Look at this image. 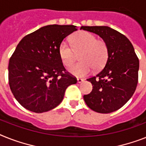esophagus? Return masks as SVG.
I'll return each instance as SVG.
<instances>
[{
	"instance_id": "1",
	"label": "esophagus",
	"mask_w": 146,
	"mask_h": 146,
	"mask_svg": "<svg viewBox=\"0 0 146 146\" xmlns=\"http://www.w3.org/2000/svg\"><path fill=\"white\" fill-rule=\"evenodd\" d=\"M77 80H78V83H79V84H80V83H82V82L84 81V79H82V78H78V79H77Z\"/></svg>"
}]
</instances>
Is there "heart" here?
Instances as JSON below:
<instances>
[{"instance_id": "b5f03b06", "label": "heart", "mask_w": 146, "mask_h": 146, "mask_svg": "<svg viewBox=\"0 0 146 146\" xmlns=\"http://www.w3.org/2000/svg\"><path fill=\"white\" fill-rule=\"evenodd\" d=\"M71 44L65 41L60 43L58 52L62 64L70 67L79 54L80 62L69 68L76 77H85L92 71H99L104 67L109 57V47L103 39H97L96 35L87 31H80L73 35Z\"/></svg>"}]
</instances>
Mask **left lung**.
<instances>
[{"label": "left lung", "instance_id": "8db88e82", "mask_svg": "<svg viewBox=\"0 0 146 146\" xmlns=\"http://www.w3.org/2000/svg\"><path fill=\"white\" fill-rule=\"evenodd\" d=\"M80 30L98 34L108 43L109 57L104 68L88 78L92 90L84 96L86 105L100 113L121 108L132 97L138 83L139 59L129 39L107 26H82Z\"/></svg>", "mask_w": 146, "mask_h": 146}]
</instances>
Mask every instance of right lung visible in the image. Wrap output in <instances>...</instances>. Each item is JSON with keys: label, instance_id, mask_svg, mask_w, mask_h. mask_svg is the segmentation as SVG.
Here are the masks:
<instances>
[{"label": "right lung", "instance_id": "1", "mask_svg": "<svg viewBox=\"0 0 146 146\" xmlns=\"http://www.w3.org/2000/svg\"><path fill=\"white\" fill-rule=\"evenodd\" d=\"M78 28L48 25L25 36L9 59L8 78L15 99L25 109L40 113L58 106L66 88L77 78L66 70L59 55L62 40Z\"/></svg>", "mask_w": 146, "mask_h": 146}]
</instances>
